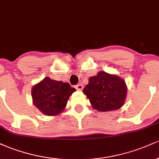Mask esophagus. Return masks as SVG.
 <instances>
[{
  "mask_svg": "<svg viewBox=\"0 0 159 159\" xmlns=\"http://www.w3.org/2000/svg\"><path fill=\"white\" fill-rule=\"evenodd\" d=\"M75 88H76V90H82L84 88V86L82 85L81 84H77L75 86Z\"/></svg>",
  "mask_w": 159,
  "mask_h": 159,
  "instance_id": "obj_1",
  "label": "esophagus"
}]
</instances>
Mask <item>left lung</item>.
I'll use <instances>...</instances> for the list:
<instances>
[{
    "label": "left lung",
    "instance_id": "obj_1",
    "mask_svg": "<svg viewBox=\"0 0 159 159\" xmlns=\"http://www.w3.org/2000/svg\"><path fill=\"white\" fill-rule=\"evenodd\" d=\"M83 92L94 109L109 111L123 105L127 89L125 81L119 76L99 72L89 78L88 84L85 86Z\"/></svg>",
    "mask_w": 159,
    "mask_h": 159
}]
</instances>
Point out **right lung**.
<instances>
[{
	"label": "right lung",
	"instance_id": "obj_1",
	"mask_svg": "<svg viewBox=\"0 0 159 159\" xmlns=\"http://www.w3.org/2000/svg\"><path fill=\"white\" fill-rule=\"evenodd\" d=\"M75 91L69 83L52 80L45 77L32 89L34 105L43 114L57 115L63 111L69 97Z\"/></svg>",
	"mask_w": 159,
	"mask_h": 159
}]
</instances>
